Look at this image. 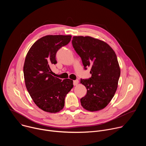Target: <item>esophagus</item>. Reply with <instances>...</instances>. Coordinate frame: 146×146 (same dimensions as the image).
Here are the masks:
<instances>
[{
  "label": "esophagus",
  "mask_w": 146,
  "mask_h": 146,
  "mask_svg": "<svg viewBox=\"0 0 146 146\" xmlns=\"http://www.w3.org/2000/svg\"><path fill=\"white\" fill-rule=\"evenodd\" d=\"M78 84V80H76L73 81V85H74V86H77Z\"/></svg>",
  "instance_id": "esophagus-1"
}]
</instances>
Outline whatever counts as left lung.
<instances>
[{"instance_id":"8db88e82","label":"left lung","mask_w":146,"mask_h":146,"mask_svg":"<svg viewBox=\"0 0 146 146\" xmlns=\"http://www.w3.org/2000/svg\"><path fill=\"white\" fill-rule=\"evenodd\" d=\"M72 43L85 69L91 67V77L80 80L87 89L86 95L80 99L81 106L90 111L102 110L117 89L121 71L117 55L105 41L90 36H73Z\"/></svg>"}]
</instances>
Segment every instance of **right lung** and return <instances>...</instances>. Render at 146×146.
Returning <instances> with one entry per match:
<instances>
[{"mask_svg":"<svg viewBox=\"0 0 146 146\" xmlns=\"http://www.w3.org/2000/svg\"><path fill=\"white\" fill-rule=\"evenodd\" d=\"M71 35H47L37 40L28 51L24 65L27 89L36 106L55 113L63 109L65 98L73 87V80L62 81L51 75L50 66L56 64L58 50L67 45Z\"/></svg>","mask_w":146,"mask_h":146,"instance_id":"obj_1","label":"right lung"}]
</instances>
